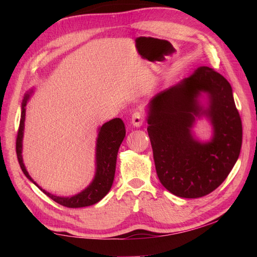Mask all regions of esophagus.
<instances>
[{
    "mask_svg": "<svg viewBox=\"0 0 257 257\" xmlns=\"http://www.w3.org/2000/svg\"><path fill=\"white\" fill-rule=\"evenodd\" d=\"M144 121H145V117H144V113L143 112H141V111H135L133 113L132 123H133L134 127H137V128L140 127V125L144 123Z\"/></svg>",
    "mask_w": 257,
    "mask_h": 257,
    "instance_id": "esophagus-1",
    "label": "esophagus"
}]
</instances>
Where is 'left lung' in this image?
<instances>
[{"label": "left lung", "instance_id": "8db88e82", "mask_svg": "<svg viewBox=\"0 0 257 257\" xmlns=\"http://www.w3.org/2000/svg\"><path fill=\"white\" fill-rule=\"evenodd\" d=\"M203 92L208 107L200 105ZM205 115L213 127L207 143L196 141L190 130L196 117ZM148 135L158 178L180 198H201L227 178L242 147V121L232 87L221 74L200 67L177 85L157 94L149 102Z\"/></svg>", "mask_w": 257, "mask_h": 257}]
</instances>
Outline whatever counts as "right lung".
Listing matches in <instances>:
<instances>
[{
  "instance_id": "right-lung-1",
  "label": "right lung",
  "mask_w": 257,
  "mask_h": 257,
  "mask_svg": "<svg viewBox=\"0 0 257 257\" xmlns=\"http://www.w3.org/2000/svg\"><path fill=\"white\" fill-rule=\"evenodd\" d=\"M32 94V90L25 95L23 102H22V112L20 127L16 137V155L22 171L30 179L31 181L36 184L31 176L27 172L26 168L23 163V157H22V141H23V132H24V121H25V106L26 102ZM98 138L96 144V173L95 178L91 183L84 191H81L78 194L73 196H57L54 195L47 191L40 188L48 198L53 201L57 202L58 204L67 206V207H84L89 206L99 202L105 196L109 190H110L114 171H116V162L119 147L121 145L122 140L125 136L124 123L120 118H114L109 120L106 123H103L98 129Z\"/></svg>"
}]
</instances>
